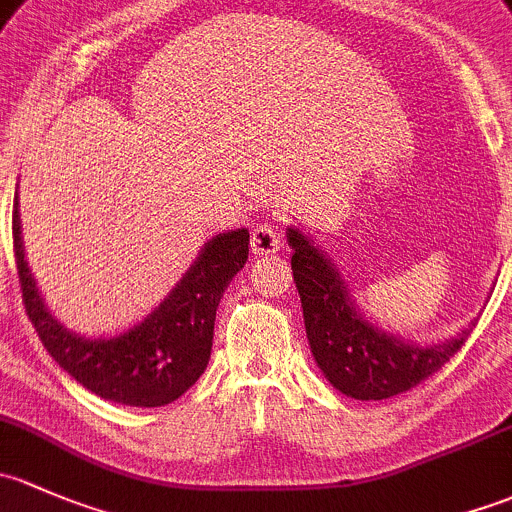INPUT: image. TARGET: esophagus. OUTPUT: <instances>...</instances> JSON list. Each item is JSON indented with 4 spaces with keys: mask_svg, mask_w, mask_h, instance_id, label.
I'll use <instances>...</instances> for the list:
<instances>
[{
    "mask_svg": "<svg viewBox=\"0 0 512 512\" xmlns=\"http://www.w3.org/2000/svg\"><path fill=\"white\" fill-rule=\"evenodd\" d=\"M283 246L281 241V229L271 221H263V224H256L254 231H251V249H254L256 256H271L278 254Z\"/></svg>",
    "mask_w": 512,
    "mask_h": 512,
    "instance_id": "obj_1",
    "label": "esophagus"
}]
</instances>
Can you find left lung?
I'll return each instance as SVG.
<instances>
[{
  "label": "left lung",
  "mask_w": 512,
  "mask_h": 512,
  "mask_svg": "<svg viewBox=\"0 0 512 512\" xmlns=\"http://www.w3.org/2000/svg\"><path fill=\"white\" fill-rule=\"evenodd\" d=\"M291 268L310 350L335 389L347 397L389 399L439 372L461 350L473 325L444 345L416 347L377 330L357 313L340 273L298 229H288Z\"/></svg>",
  "instance_id": "8db88e82"
}]
</instances>
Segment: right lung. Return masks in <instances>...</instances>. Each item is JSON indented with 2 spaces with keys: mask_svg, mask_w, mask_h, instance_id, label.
Listing matches in <instances>:
<instances>
[{
  "mask_svg": "<svg viewBox=\"0 0 512 512\" xmlns=\"http://www.w3.org/2000/svg\"><path fill=\"white\" fill-rule=\"evenodd\" d=\"M17 207L14 197L12 236L21 298L51 357L78 384L108 402L165 407L182 397L207 370L219 300L249 258V231L214 236L182 283L155 313L147 315L145 323L110 340H86L51 318L41 300L29 263L24 261Z\"/></svg>",
  "mask_w": 512,
  "mask_h": 512,
  "instance_id": "obj_1",
  "label": "right lung"
}]
</instances>
